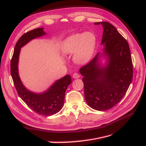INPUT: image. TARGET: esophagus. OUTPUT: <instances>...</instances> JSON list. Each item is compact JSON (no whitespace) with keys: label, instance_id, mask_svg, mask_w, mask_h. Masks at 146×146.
I'll return each mask as SVG.
<instances>
[{"label":"esophagus","instance_id":"34e87169","mask_svg":"<svg viewBox=\"0 0 146 146\" xmlns=\"http://www.w3.org/2000/svg\"><path fill=\"white\" fill-rule=\"evenodd\" d=\"M72 77L74 78H80V75L77 73H74L72 75Z\"/></svg>","mask_w":146,"mask_h":146}]
</instances>
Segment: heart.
Returning <instances> with one entry per match:
<instances>
[{
    "instance_id": "b5f03b06",
    "label": "heart",
    "mask_w": 146,
    "mask_h": 146,
    "mask_svg": "<svg viewBox=\"0 0 146 146\" xmlns=\"http://www.w3.org/2000/svg\"><path fill=\"white\" fill-rule=\"evenodd\" d=\"M96 45L94 34L91 32H85L82 34H73L66 38L61 45V50L66 55L74 54V62L83 64L88 63L93 56Z\"/></svg>"
}]
</instances>
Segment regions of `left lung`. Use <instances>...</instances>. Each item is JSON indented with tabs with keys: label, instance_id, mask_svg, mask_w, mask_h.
<instances>
[{
	"label": "left lung",
	"instance_id": "1",
	"mask_svg": "<svg viewBox=\"0 0 146 146\" xmlns=\"http://www.w3.org/2000/svg\"><path fill=\"white\" fill-rule=\"evenodd\" d=\"M104 28L102 55L107 57L105 66L100 64L98 53L79 71L83 76L85 98L87 104L98 111L113 108L125 96L133 78V64L126 39L108 22L96 23Z\"/></svg>",
	"mask_w": 146,
	"mask_h": 146
}]
</instances>
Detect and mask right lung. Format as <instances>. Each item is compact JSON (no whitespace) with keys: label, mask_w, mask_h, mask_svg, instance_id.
Masks as SVG:
<instances>
[{"label":"right lung","mask_w":146,"mask_h":146,"mask_svg":"<svg viewBox=\"0 0 146 146\" xmlns=\"http://www.w3.org/2000/svg\"><path fill=\"white\" fill-rule=\"evenodd\" d=\"M43 28H38L24 33L16 42L11 60V75L19 96L32 110L42 116H52L59 112L64 105L65 92L72 82L69 74L56 81L42 93L28 90L22 83L18 72L21 48L30 41L46 35Z\"/></svg>","instance_id":"add662e5"}]
</instances>
